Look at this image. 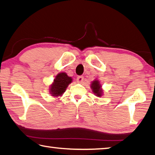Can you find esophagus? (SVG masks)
Listing matches in <instances>:
<instances>
[{
    "label": "esophagus",
    "instance_id": "1",
    "mask_svg": "<svg viewBox=\"0 0 155 155\" xmlns=\"http://www.w3.org/2000/svg\"><path fill=\"white\" fill-rule=\"evenodd\" d=\"M83 77L82 76H79V77H78L77 78V83H82L83 81Z\"/></svg>",
    "mask_w": 155,
    "mask_h": 155
}]
</instances>
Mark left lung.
<instances>
[{
	"label": "left lung",
	"instance_id": "8db88e82",
	"mask_svg": "<svg viewBox=\"0 0 155 155\" xmlns=\"http://www.w3.org/2000/svg\"><path fill=\"white\" fill-rule=\"evenodd\" d=\"M90 87H91V91L95 95H96L97 97H102L104 94V91L102 88V85L100 82V81L98 79H95L94 81H93L91 85H90Z\"/></svg>",
	"mask_w": 155,
	"mask_h": 155
}]
</instances>
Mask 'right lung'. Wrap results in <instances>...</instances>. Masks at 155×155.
Masks as SVG:
<instances>
[{"label": "right lung", "instance_id": "obj_1", "mask_svg": "<svg viewBox=\"0 0 155 155\" xmlns=\"http://www.w3.org/2000/svg\"><path fill=\"white\" fill-rule=\"evenodd\" d=\"M72 82V78L66 72H61L55 76L54 80L49 86V94L54 97L62 96L67 87Z\"/></svg>", "mask_w": 155, "mask_h": 155}]
</instances>
